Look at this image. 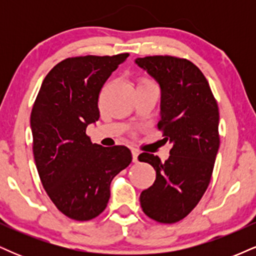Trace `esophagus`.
Returning a JSON list of instances; mask_svg holds the SVG:
<instances>
[{
  "instance_id": "1",
  "label": "esophagus",
  "mask_w": 256,
  "mask_h": 256,
  "mask_svg": "<svg viewBox=\"0 0 256 256\" xmlns=\"http://www.w3.org/2000/svg\"><path fill=\"white\" fill-rule=\"evenodd\" d=\"M131 152H132V161H134V162H138V154H140V152H138L137 149H132Z\"/></svg>"
}]
</instances>
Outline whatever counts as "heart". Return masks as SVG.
<instances>
[{
	"instance_id": "heart-1",
	"label": "heart",
	"mask_w": 256,
	"mask_h": 256,
	"mask_svg": "<svg viewBox=\"0 0 256 256\" xmlns=\"http://www.w3.org/2000/svg\"><path fill=\"white\" fill-rule=\"evenodd\" d=\"M140 84H142V83H140Z\"/></svg>"
}]
</instances>
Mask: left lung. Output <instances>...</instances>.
Here are the masks:
<instances>
[{
	"instance_id": "1",
	"label": "left lung",
	"mask_w": 256,
	"mask_h": 256,
	"mask_svg": "<svg viewBox=\"0 0 256 256\" xmlns=\"http://www.w3.org/2000/svg\"><path fill=\"white\" fill-rule=\"evenodd\" d=\"M134 62L160 85L158 128L171 144L165 162L149 152L138 156L156 171L154 184L140 194V207L155 222L173 224L196 207L210 182L220 144L218 104L192 61L155 55Z\"/></svg>"
}]
</instances>
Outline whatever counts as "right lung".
<instances>
[{
	"mask_svg": "<svg viewBox=\"0 0 256 256\" xmlns=\"http://www.w3.org/2000/svg\"><path fill=\"white\" fill-rule=\"evenodd\" d=\"M128 54L68 58L44 78L31 112L34 156L44 190L58 210L84 222L107 207L110 182L132 161L125 146L91 142L88 125L100 118L98 95Z\"/></svg>",
	"mask_w": 256,
	"mask_h": 256,
	"instance_id": "add662e5",
	"label": "right lung"
}]
</instances>
